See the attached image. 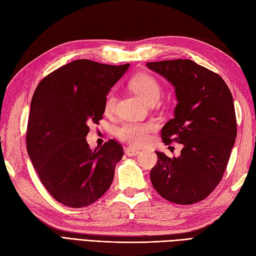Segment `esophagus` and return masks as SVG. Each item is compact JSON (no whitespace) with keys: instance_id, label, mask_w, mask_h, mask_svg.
I'll return each instance as SVG.
<instances>
[{"instance_id":"1","label":"esophagus","mask_w":256,"mask_h":256,"mask_svg":"<svg viewBox=\"0 0 256 256\" xmlns=\"http://www.w3.org/2000/svg\"><path fill=\"white\" fill-rule=\"evenodd\" d=\"M140 153V152L138 150L131 148V146H128V148H125V154H126L128 156H136Z\"/></svg>"}]
</instances>
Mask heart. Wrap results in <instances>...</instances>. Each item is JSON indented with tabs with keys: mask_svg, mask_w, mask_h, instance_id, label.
<instances>
[{
	"mask_svg": "<svg viewBox=\"0 0 256 256\" xmlns=\"http://www.w3.org/2000/svg\"><path fill=\"white\" fill-rule=\"evenodd\" d=\"M130 86L146 102L157 100L160 94V86L158 81L150 74H138L130 81ZM116 104V96L110 92L104 101V111L111 113ZM157 125L154 122H126L116 128V135L124 142L134 146H142L148 143L150 135L154 132Z\"/></svg>",
	"mask_w": 256,
	"mask_h": 256,
	"instance_id": "heart-1",
	"label": "heart"
}]
</instances>
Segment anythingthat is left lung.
I'll list each match as a JSON object with an SVG mask.
<instances>
[{
    "instance_id": "obj_1",
    "label": "left lung",
    "mask_w": 256,
    "mask_h": 256,
    "mask_svg": "<svg viewBox=\"0 0 256 256\" xmlns=\"http://www.w3.org/2000/svg\"><path fill=\"white\" fill-rule=\"evenodd\" d=\"M175 88L174 118L162 128L164 143L182 144L180 156L156 152L150 182L162 198L192 204L218 186L236 138L231 91L224 80L189 59L146 64Z\"/></svg>"
}]
</instances>
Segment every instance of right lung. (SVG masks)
Segmentation results:
<instances>
[{"label":"right lung","mask_w":256,"mask_h":256,"mask_svg":"<svg viewBox=\"0 0 256 256\" xmlns=\"http://www.w3.org/2000/svg\"><path fill=\"white\" fill-rule=\"evenodd\" d=\"M128 67L78 59L38 84L27 124V153L58 202L82 208L110 188L123 148L110 140L91 150L86 136L91 123L99 124L108 91Z\"/></svg>","instance_id":"obj_1"}]
</instances>
